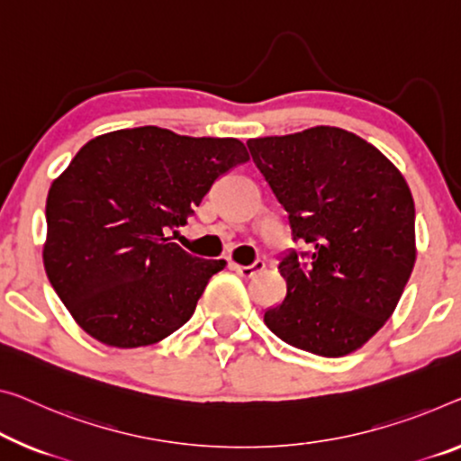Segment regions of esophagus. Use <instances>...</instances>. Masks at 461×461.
Wrapping results in <instances>:
<instances>
[{"mask_svg":"<svg viewBox=\"0 0 461 461\" xmlns=\"http://www.w3.org/2000/svg\"><path fill=\"white\" fill-rule=\"evenodd\" d=\"M232 270H235L239 276H243V278H253L255 274H259L261 270H264L266 264L264 261H253L251 266H239V264H230Z\"/></svg>","mask_w":461,"mask_h":461,"instance_id":"esophagus-1","label":"esophagus"}]
</instances>
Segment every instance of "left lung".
Instances as JSON below:
<instances>
[{"mask_svg": "<svg viewBox=\"0 0 461 461\" xmlns=\"http://www.w3.org/2000/svg\"><path fill=\"white\" fill-rule=\"evenodd\" d=\"M311 245L280 261L286 296L264 321L294 348L346 357L363 348L398 307L416 261L414 200L398 167L369 141L317 125L247 141Z\"/></svg>", "mask_w": 461, "mask_h": 461, "instance_id": "1", "label": "left lung"}]
</instances>
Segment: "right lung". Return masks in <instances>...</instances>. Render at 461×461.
<instances>
[{"label":"right lung","mask_w":461,"mask_h":461,"mask_svg":"<svg viewBox=\"0 0 461 461\" xmlns=\"http://www.w3.org/2000/svg\"><path fill=\"white\" fill-rule=\"evenodd\" d=\"M249 160L237 138L117 130L80 148L47 195L42 264L74 321L113 348L157 344L189 321L224 259L167 237L212 183Z\"/></svg>","instance_id":"add662e5"}]
</instances>
